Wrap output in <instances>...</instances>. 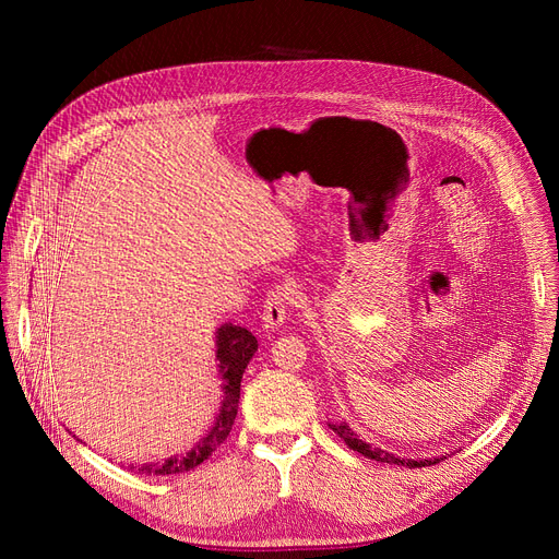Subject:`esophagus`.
I'll list each match as a JSON object with an SVG mask.
<instances>
[{
	"label": "esophagus",
	"mask_w": 559,
	"mask_h": 559,
	"mask_svg": "<svg viewBox=\"0 0 559 559\" xmlns=\"http://www.w3.org/2000/svg\"><path fill=\"white\" fill-rule=\"evenodd\" d=\"M294 302L296 298H294L292 284H275L263 300V312H261L263 329L265 331L280 329L284 324L286 314H289V310L294 308Z\"/></svg>",
	"instance_id": "obj_1"
}]
</instances>
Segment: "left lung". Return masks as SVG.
Here are the masks:
<instances>
[{"label":"left lung","instance_id":"left-lung-1","mask_svg":"<svg viewBox=\"0 0 559 559\" xmlns=\"http://www.w3.org/2000/svg\"><path fill=\"white\" fill-rule=\"evenodd\" d=\"M337 436L343 438L345 441V445L349 448V450H354V452H361L364 456H368V460H376V462H384V464H399V466H408V468H421V466H433V464H438L441 460H419V462H415V460H401V456H394L392 452H386V450H380V448H373L370 443H366V441H361V438L354 433L352 429H349V425H329Z\"/></svg>","mask_w":559,"mask_h":559}]
</instances>
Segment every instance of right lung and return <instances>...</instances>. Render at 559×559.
<instances>
[{
  "label": "right lung",
  "instance_id": "add662e5",
  "mask_svg": "<svg viewBox=\"0 0 559 559\" xmlns=\"http://www.w3.org/2000/svg\"><path fill=\"white\" fill-rule=\"evenodd\" d=\"M257 349H259V341L245 326L224 324L218 329L216 359H218V373H222L226 384H224V401H222V408H218L214 427L202 436L189 452L170 456V460H165L160 464H144V466L130 464L128 468L144 473V476H175V473L195 468L198 464L205 462L216 448H222V443L230 436L235 415H238L242 373Z\"/></svg>",
  "mask_w": 559,
  "mask_h": 559
}]
</instances>
